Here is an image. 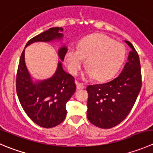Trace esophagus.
<instances>
[{
    "mask_svg": "<svg viewBox=\"0 0 153 153\" xmlns=\"http://www.w3.org/2000/svg\"><path fill=\"white\" fill-rule=\"evenodd\" d=\"M76 87L78 90H82V89L84 88V85L83 84H81V83L76 82Z\"/></svg>",
    "mask_w": 153,
    "mask_h": 153,
    "instance_id": "34e87169",
    "label": "esophagus"
}]
</instances>
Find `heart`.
Returning a JSON list of instances; mask_svg holds the SVG:
<instances>
[{
  "label": "heart",
  "instance_id": "b5f03b06",
  "mask_svg": "<svg viewBox=\"0 0 153 153\" xmlns=\"http://www.w3.org/2000/svg\"><path fill=\"white\" fill-rule=\"evenodd\" d=\"M126 57L125 46L104 34L87 36L80 42L78 48L70 47L66 54L68 69L76 75L86 60L84 78L99 81L112 78L121 67Z\"/></svg>",
  "mask_w": 153,
  "mask_h": 153
}]
</instances>
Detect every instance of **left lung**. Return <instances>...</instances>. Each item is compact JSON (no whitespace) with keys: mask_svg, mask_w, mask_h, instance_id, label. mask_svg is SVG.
Masks as SVG:
<instances>
[{"mask_svg":"<svg viewBox=\"0 0 153 153\" xmlns=\"http://www.w3.org/2000/svg\"><path fill=\"white\" fill-rule=\"evenodd\" d=\"M128 61L117 78L105 84L90 85L87 116L89 121L102 128L116 126L132 109L141 88V69L137 52L132 44Z\"/></svg>","mask_w":153,"mask_h":153,"instance_id":"8db88e82","label":"left lung"}]
</instances>
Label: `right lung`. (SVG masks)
<instances>
[{
	"label": "right lung",
	"instance_id": "obj_1",
	"mask_svg": "<svg viewBox=\"0 0 153 153\" xmlns=\"http://www.w3.org/2000/svg\"><path fill=\"white\" fill-rule=\"evenodd\" d=\"M63 27H51L30 39L25 48L33 42H49L63 39ZM68 48L65 45L58 50L61 61L51 78L33 81L22 51L16 76V92L24 111L36 124L43 128H52L61 123L66 116V105L76 90L75 79L64 71L62 61Z\"/></svg>",
	"mask_w": 153,
	"mask_h": 153
}]
</instances>
